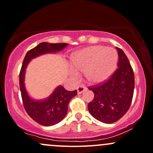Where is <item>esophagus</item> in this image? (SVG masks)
Instances as JSON below:
<instances>
[{
    "mask_svg": "<svg viewBox=\"0 0 153 153\" xmlns=\"http://www.w3.org/2000/svg\"><path fill=\"white\" fill-rule=\"evenodd\" d=\"M86 88L83 85H80L78 88H77V91H78V94H81L83 91H86Z\"/></svg>",
    "mask_w": 153,
    "mask_h": 153,
    "instance_id": "34e87169",
    "label": "esophagus"
}]
</instances>
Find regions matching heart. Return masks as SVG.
I'll return each instance as SVG.
<instances>
[{
    "label": "heart",
    "mask_w": 153,
    "mask_h": 153,
    "mask_svg": "<svg viewBox=\"0 0 153 153\" xmlns=\"http://www.w3.org/2000/svg\"><path fill=\"white\" fill-rule=\"evenodd\" d=\"M70 75L78 78L86 72V81L91 84H100L108 79L117 64V53L112 48L95 45L77 51L72 56Z\"/></svg>",
    "instance_id": "1"
}]
</instances>
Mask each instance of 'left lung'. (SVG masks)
Listing matches in <instances>:
<instances>
[{
	"instance_id": "1",
	"label": "left lung",
	"mask_w": 153,
	"mask_h": 153,
	"mask_svg": "<svg viewBox=\"0 0 153 153\" xmlns=\"http://www.w3.org/2000/svg\"><path fill=\"white\" fill-rule=\"evenodd\" d=\"M118 51V68L105 83L91 86L94 97L88 104L94 118L106 124L118 121L129 109L133 96L135 78L128 57L120 48Z\"/></svg>"
}]
</instances>
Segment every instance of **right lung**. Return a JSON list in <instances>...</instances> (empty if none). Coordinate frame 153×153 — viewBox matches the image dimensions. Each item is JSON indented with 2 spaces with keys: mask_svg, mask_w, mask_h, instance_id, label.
Masks as SVG:
<instances>
[{
  "mask_svg": "<svg viewBox=\"0 0 153 153\" xmlns=\"http://www.w3.org/2000/svg\"><path fill=\"white\" fill-rule=\"evenodd\" d=\"M67 45V43L42 42L28 51L22 62L19 79L23 106L31 119L44 126L54 125L63 120L68 111L69 102L76 95L77 91H67L62 86H59L48 98L35 100L28 95L25 89V70L31 59L43 54L59 52Z\"/></svg>",
  "mask_w": 153,
  "mask_h": 153,
  "instance_id": "add662e5",
  "label": "right lung"
}]
</instances>
